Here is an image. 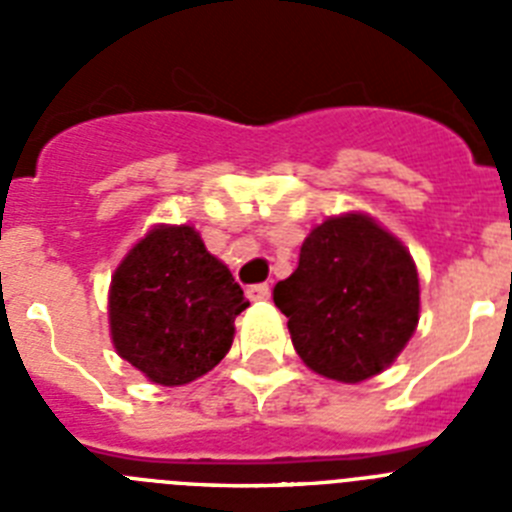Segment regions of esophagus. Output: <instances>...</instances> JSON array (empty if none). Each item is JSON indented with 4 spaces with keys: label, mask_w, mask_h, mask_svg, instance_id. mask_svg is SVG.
Segmentation results:
<instances>
[{
    "label": "esophagus",
    "mask_w": 512,
    "mask_h": 512,
    "mask_svg": "<svg viewBox=\"0 0 512 512\" xmlns=\"http://www.w3.org/2000/svg\"><path fill=\"white\" fill-rule=\"evenodd\" d=\"M246 295H248V300H269L271 297V289H269V284H251V287L246 289Z\"/></svg>",
    "instance_id": "1"
}]
</instances>
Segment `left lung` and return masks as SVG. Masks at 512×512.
<instances>
[{"instance_id":"left-lung-1","label":"left lung","mask_w":512,"mask_h":512,"mask_svg":"<svg viewBox=\"0 0 512 512\" xmlns=\"http://www.w3.org/2000/svg\"><path fill=\"white\" fill-rule=\"evenodd\" d=\"M292 346L312 372L343 384L382 374L420 320L418 266L400 238L366 212L307 233L300 264L274 287Z\"/></svg>"}]
</instances>
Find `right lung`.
<instances>
[{
  "label": "right lung",
  "mask_w": 512,
  "mask_h": 512,
  "mask_svg": "<svg viewBox=\"0 0 512 512\" xmlns=\"http://www.w3.org/2000/svg\"><path fill=\"white\" fill-rule=\"evenodd\" d=\"M246 307L230 269L192 225H153L112 274V346L148 382L182 387L223 361Z\"/></svg>",
  "instance_id": "1"
}]
</instances>
